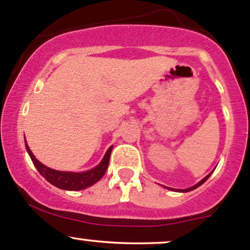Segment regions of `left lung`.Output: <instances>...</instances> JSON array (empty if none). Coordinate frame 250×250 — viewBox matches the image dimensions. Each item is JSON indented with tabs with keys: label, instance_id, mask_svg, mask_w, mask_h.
Segmentation results:
<instances>
[{
	"label": "left lung",
	"instance_id": "left-lung-1",
	"mask_svg": "<svg viewBox=\"0 0 250 250\" xmlns=\"http://www.w3.org/2000/svg\"><path fill=\"white\" fill-rule=\"evenodd\" d=\"M212 172H213V171H212ZM212 172H211V173L208 174L207 177H205V178H203V179L201 180V182H199V183H197L196 185L191 186V188H185V190H175V188H168V190H171V191H177V192H188V191H192V190H194V188H199V186H201L202 184H204L205 182H207V180L209 179V177H210V175L212 174Z\"/></svg>",
	"mask_w": 250,
	"mask_h": 250
}]
</instances>
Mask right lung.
Wrapping results in <instances>:
<instances>
[{
	"mask_svg": "<svg viewBox=\"0 0 250 250\" xmlns=\"http://www.w3.org/2000/svg\"><path fill=\"white\" fill-rule=\"evenodd\" d=\"M26 145V149L28 152L29 156H31L33 164L37 167V169L39 171V173L47 180L48 183H51L52 185L57 186V188H62V190H67V191H81L84 188H90L94 184H96L98 180H101V178L103 177L105 173L106 168L109 165V159H110V154L112 150V146H110L106 150V153L104 154L102 161L98 164L97 166L94 168L89 169V171L84 172H66V171H57V169L49 168V167L45 166L43 164H41L34 154L32 153V150L29 149L27 142H24Z\"/></svg>",
	"mask_w": 250,
	"mask_h": 250,
	"instance_id": "right-lung-1",
	"label": "right lung"
}]
</instances>
